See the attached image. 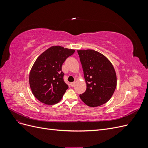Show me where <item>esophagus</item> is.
Segmentation results:
<instances>
[{
	"mask_svg": "<svg viewBox=\"0 0 148 148\" xmlns=\"http://www.w3.org/2000/svg\"><path fill=\"white\" fill-rule=\"evenodd\" d=\"M70 84H71V87H74V86H75V82H72V83H70Z\"/></svg>",
	"mask_w": 148,
	"mask_h": 148,
	"instance_id": "esophagus-1",
	"label": "esophagus"
}]
</instances>
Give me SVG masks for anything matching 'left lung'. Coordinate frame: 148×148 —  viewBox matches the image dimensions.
<instances>
[{
	"instance_id": "obj_1",
	"label": "left lung",
	"mask_w": 148,
	"mask_h": 148,
	"mask_svg": "<svg viewBox=\"0 0 148 148\" xmlns=\"http://www.w3.org/2000/svg\"><path fill=\"white\" fill-rule=\"evenodd\" d=\"M83 67L86 89L79 97L89 107L105 104L113 95L117 77L111 62L96 51H77Z\"/></svg>"
}]
</instances>
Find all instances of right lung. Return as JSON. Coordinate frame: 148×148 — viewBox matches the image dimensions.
<instances>
[{
    "instance_id": "add662e5",
    "label": "right lung",
    "mask_w": 148,
    "mask_h": 148,
    "mask_svg": "<svg viewBox=\"0 0 148 148\" xmlns=\"http://www.w3.org/2000/svg\"><path fill=\"white\" fill-rule=\"evenodd\" d=\"M74 52L73 49L52 46L35 61L30 71L29 82L33 95L40 102L52 105L62 99L69 88L64 80L62 66Z\"/></svg>"
}]
</instances>
